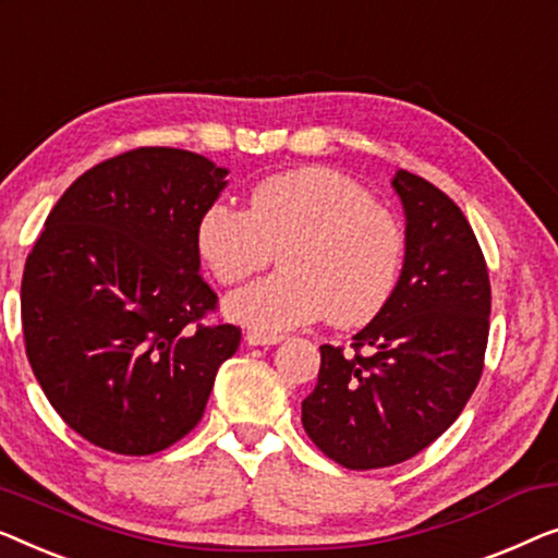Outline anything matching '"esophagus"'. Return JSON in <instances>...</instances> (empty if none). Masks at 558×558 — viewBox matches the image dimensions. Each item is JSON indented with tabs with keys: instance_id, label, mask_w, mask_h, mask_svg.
Masks as SVG:
<instances>
[{
	"instance_id": "34e87169",
	"label": "esophagus",
	"mask_w": 558,
	"mask_h": 558,
	"mask_svg": "<svg viewBox=\"0 0 558 558\" xmlns=\"http://www.w3.org/2000/svg\"><path fill=\"white\" fill-rule=\"evenodd\" d=\"M286 336L282 333H265V331H250L247 343L250 347H272V343H280Z\"/></svg>"
}]
</instances>
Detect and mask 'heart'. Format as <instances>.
Segmentation results:
<instances>
[{
    "mask_svg": "<svg viewBox=\"0 0 558 558\" xmlns=\"http://www.w3.org/2000/svg\"><path fill=\"white\" fill-rule=\"evenodd\" d=\"M197 253L222 286L282 270L227 301V313L257 331H288L320 316L364 326L391 301L404 268V230L364 186L333 169L305 167L253 186L247 211L209 204L197 222Z\"/></svg>",
    "mask_w": 558,
    "mask_h": 558,
    "instance_id": "1",
    "label": "heart"
}]
</instances>
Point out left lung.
<instances>
[{"instance_id": "obj_1", "label": "left lung", "mask_w": 558, "mask_h": 558, "mask_svg": "<svg viewBox=\"0 0 558 558\" xmlns=\"http://www.w3.org/2000/svg\"><path fill=\"white\" fill-rule=\"evenodd\" d=\"M407 211L399 286L351 349L320 347L303 427L349 470L404 462L460 417L485 364L490 280L473 227L442 190L397 171Z\"/></svg>"}]
</instances>
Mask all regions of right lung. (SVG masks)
<instances>
[{
	"label": "right lung",
	"instance_id": "right-lung-1",
	"mask_svg": "<svg viewBox=\"0 0 558 558\" xmlns=\"http://www.w3.org/2000/svg\"><path fill=\"white\" fill-rule=\"evenodd\" d=\"M227 169L141 146L77 177L22 276L29 366L70 429L116 454H154L202 420L240 326L215 320L197 222Z\"/></svg>",
	"mask_w": 558,
	"mask_h": 558
}]
</instances>
